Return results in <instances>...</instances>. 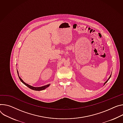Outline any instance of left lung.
Instances as JSON below:
<instances>
[{
  "label": "left lung",
  "instance_id": "left-lung-1",
  "mask_svg": "<svg viewBox=\"0 0 123 123\" xmlns=\"http://www.w3.org/2000/svg\"><path fill=\"white\" fill-rule=\"evenodd\" d=\"M111 75H110V76H109V79H108V80H107V81H105V84H104V85H105V83H106V82H107V81H108V80H109V79H110V77H111Z\"/></svg>",
  "mask_w": 123,
  "mask_h": 123
}]
</instances>
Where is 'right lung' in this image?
Masks as SVG:
<instances>
[{"instance_id":"1","label":"right lung","mask_w":123,"mask_h":123,"mask_svg":"<svg viewBox=\"0 0 123 123\" xmlns=\"http://www.w3.org/2000/svg\"><path fill=\"white\" fill-rule=\"evenodd\" d=\"M17 73H18V77L19 79L20 80L23 82L25 85L26 86H27L28 88H29L30 89H32V90H35V91H41V90H44V89H45L46 88H47V87H48L50 84H48L47 85H45V86H42V87H33L32 86H30L29 85H28V84H26V83H25L23 80H21V78L18 75V71L17 70Z\"/></svg>"}]
</instances>
